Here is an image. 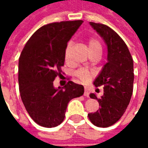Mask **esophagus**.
<instances>
[{
	"label": "esophagus",
	"mask_w": 148,
	"mask_h": 148,
	"mask_svg": "<svg viewBox=\"0 0 148 148\" xmlns=\"http://www.w3.org/2000/svg\"><path fill=\"white\" fill-rule=\"evenodd\" d=\"M89 95H90V93H89V90L87 89L86 87L85 88V93H84V96L87 97H89Z\"/></svg>",
	"instance_id": "esophagus-1"
}]
</instances>
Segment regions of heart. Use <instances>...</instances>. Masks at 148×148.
<instances>
[{
    "mask_svg": "<svg viewBox=\"0 0 148 148\" xmlns=\"http://www.w3.org/2000/svg\"><path fill=\"white\" fill-rule=\"evenodd\" d=\"M71 47H72V43L69 42L66 47L65 50V60L66 62L69 61L70 59V52H71ZM88 47H89V51L90 52L93 51H101V44H100L99 41L96 39H90L88 42ZM75 76L82 82H88L90 79L93 77L94 73L93 71H90L86 68H81L79 70L75 71Z\"/></svg>",
    "mask_w": 148,
    "mask_h": 148,
    "instance_id": "obj_1",
    "label": "heart"
}]
</instances>
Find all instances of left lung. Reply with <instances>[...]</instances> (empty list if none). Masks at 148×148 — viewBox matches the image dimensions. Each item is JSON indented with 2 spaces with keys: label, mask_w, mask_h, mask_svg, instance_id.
I'll return each mask as SVG.
<instances>
[{
  "label": "left lung",
  "mask_w": 148,
  "mask_h": 148,
  "mask_svg": "<svg viewBox=\"0 0 148 148\" xmlns=\"http://www.w3.org/2000/svg\"><path fill=\"white\" fill-rule=\"evenodd\" d=\"M90 25L105 40L108 48V62L93 84L104 86V95L97 98L100 108L88 116L97 127H107L116 123L123 116L130 102L133 92V59L121 36L106 24L90 22Z\"/></svg>",
  "instance_id": "8db88e82"
}]
</instances>
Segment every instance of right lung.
I'll return each mask as SVG.
<instances>
[{
	"label": "right lung",
	"mask_w": 148,
	"mask_h": 148,
	"mask_svg": "<svg viewBox=\"0 0 148 148\" xmlns=\"http://www.w3.org/2000/svg\"><path fill=\"white\" fill-rule=\"evenodd\" d=\"M83 23L61 21L46 24L35 32L19 58V90L25 109L36 124L54 127L63 121L69 101L84 93V87L69 81L55 89L53 82L62 75L68 41Z\"/></svg>",
	"instance_id": "1"
}]
</instances>
